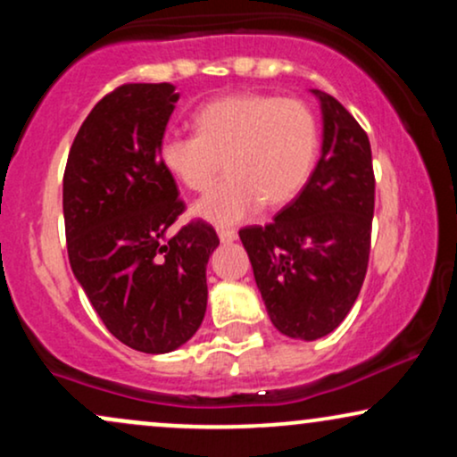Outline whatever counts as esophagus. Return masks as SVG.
<instances>
[{
    "label": "esophagus",
    "mask_w": 457,
    "mask_h": 457,
    "mask_svg": "<svg viewBox=\"0 0 457 457\" xmlns=\"http://www.w3.org/2000/svg\"><path fill=\"white\" fill-rule=\"evenodd\" d=\"M217 234H219V240H221L223 245H229V243H234V240H236V232H234V229L219 228Z\"/></svg>",
    "instance_id": "34e87169"
}]
</instances>
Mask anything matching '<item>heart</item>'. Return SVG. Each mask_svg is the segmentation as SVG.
<instances>
[{"label":"heart","mask_w":457,"mask_h":457,"mask_svg":"<svg viewBox=\"0 0 457 457\" xmlns=\"http://www.w3.org/2000/svg\"><path fill=\"white\" fill-rule=\"evenodd\" d=\"M197 135H165L159 165L171 180L202 193L228 180L191 208L193 217L225 228L264 204L279 208L307 185L320 150L318 118L305 103L269 94H232L195 113Z\"/></svg>","instance_id":"heart-1"}]
</instances>
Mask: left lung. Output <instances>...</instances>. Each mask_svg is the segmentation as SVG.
Listing matches in <instances>:
<instances>
[{"mask_svg":"<svg viewBox=\"0 0 457 457\" xmlns=\"http://www.w3.org/2000/svg\"><path fill=\"white\" fill-rule=\"evenodd\" d=\"M312 94L322 112L316 170L272 223L238 232L272 327L303 342L333 333L353 309L367 272L374 217L365 130L330 94Z\"/></svg>","mask_w":457,"mask_h":457,"instance_id":"1","label":"left lung"}]
</instances>
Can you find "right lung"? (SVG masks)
<instances>
[{"label": "right lung", "instance_id": "add662e5", "mask_svg": "<svg viewBox=\"0 0 457 457\" xmlns=\"http://www.w3.org/2000/svg\"><path fill=\"white\" fill-rule=\"evenodd\" d=\"M180 94L171 83H129L79 129L64 171L68 260L115 339L148 354L178 350L206 313V266L219 246L208 223L167 229L185 211L159 165V144Z\"/></svg>", "mask_w": 457, "mask_h": 457}]
</instances>
